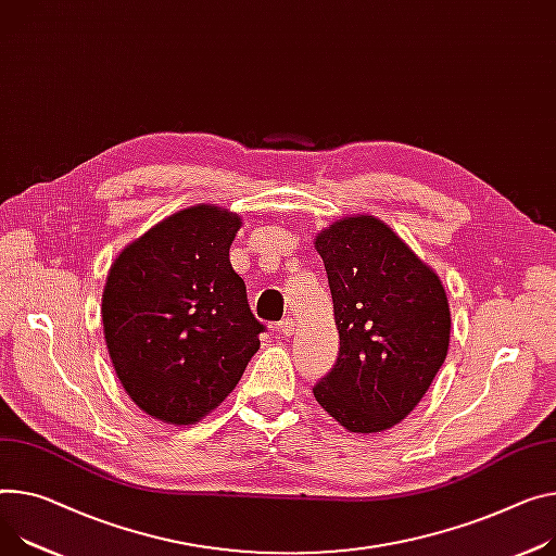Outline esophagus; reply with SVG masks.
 <instances>
[{
	"label": "esophagus",
	"instance_id": "esophagus-1",
	"mask_svg": "<svg viewBox=\"0 0 556 556\" xmlns=\"http://www.w3.org/2000/svg\"><path fill=\"white\" fill-rule=\"evenodd\" d=\"M293 320L291 318H282L280 323H276V331L280 333V336H291L293 333Z\"/></svg>",
	"mask_w": 556,
	"mask_h": 556
}]
</instances>
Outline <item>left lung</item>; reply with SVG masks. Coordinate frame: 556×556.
<instances>
[{"mask_svg": "<svg viewBox=\"0 0 556 556\" xmlns=\"http://www.w3.org/2000/svg\"><path fill=\"white\" fill-rule=\"evenodd\" d=\"M340 350L314 386L320 407L350 432L401 422L430 390L450 348L439 276L374 216L343 218L316 236Z\"/></svg>", "mask_w": 556, "mask_h": 556, "instance_id": "8db88e82", "label": "left lung"}]
</instances>
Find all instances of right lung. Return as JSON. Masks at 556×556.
<instances>
[{
  "label": "right lung",
  "instance_id": "add662e5",
  "mask_svg": "<svg viewBox=\"0 0 556 556\" xmlns=\"http://www.w3.org/2000/svg\"><path fill=\"white\" fill-rule=\"evenodd\" d=\"M236 213L198 204L168 216L111 265L102 323L122 388L153 418L193 425L216 409L261 348L229 247Z\"/></svg>",
  "mask_w": 556,
  "mask_h": 556
}]
</instances>
